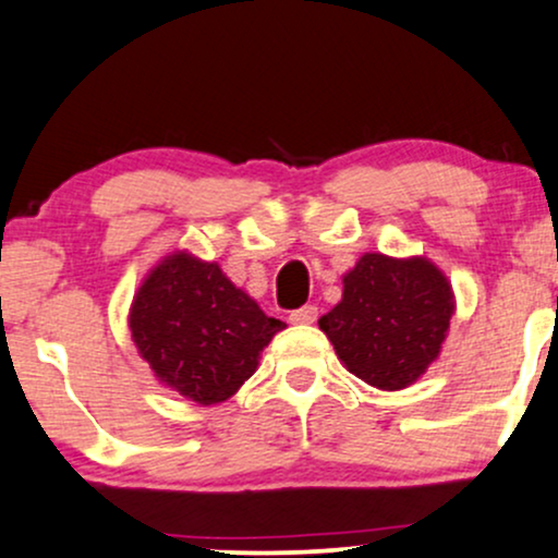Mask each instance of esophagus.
Wrapping results in <instances>:
<instances>
[{
  "label": "esophagus",
  "mask_w": 558,
  "mask_h": 558,
  "mask_svg": "<svg viewBox=\"0 0 558 558\" xmlns=\"http://www.w3.org/2000/svg\"><path fill=\"white\" fill-rule=\"evenodd\" d=\"M315 318H318V307L315 305H305L300 307V311L290 313V320L294 326H307V323H315Z\"/></svg>",
  "instance_id": "esophagus-1"
}]
</instances>
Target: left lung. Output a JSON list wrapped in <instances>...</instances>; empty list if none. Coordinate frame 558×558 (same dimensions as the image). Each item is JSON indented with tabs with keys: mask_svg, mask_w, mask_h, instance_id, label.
Instances as JSON below:
<instances>
[{
	"mask_svg": "<svg viewBox=\"0 0 558 558\" xmlns=\"http://www.w3.org/2000/svg\"><path fill=\"white\" fill-rule=\"evenodd\" d=\"M452 315L456 292L429 258L364 253L318 326L349 373L377 390H403L437 362Z\"/></svg>",
	"mask_w": 558,
	"mask_h": 558,
	"instance_id": "1",
	"label": "left lung"
}]
</instances>
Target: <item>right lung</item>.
Segmentation results:
<instances>
[{
  "mask_svg": "<svg viewBox=\"0 0 558 558\" xmlns=\"http://www.w3.org/2000/svg\"><path fill=\"white\" fill-rule=\"evenodd\" d=\"M281 328L217 260L189 251L149 268L129 307L132 341L155 380L198 405L235 396Z\"/></svg>",
  "mask_w": 558,
  "mask_h": 558,
  "instance_id": "right-lung-1",
  "label": "right lung"
}]
</instances>
